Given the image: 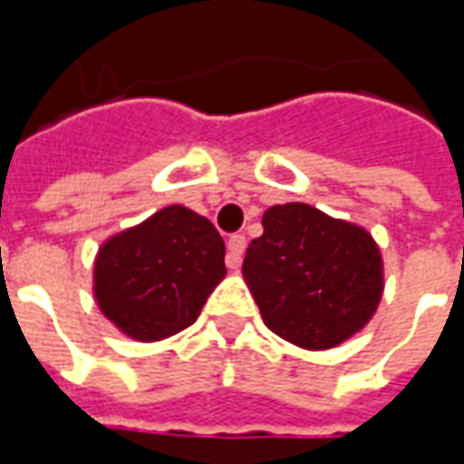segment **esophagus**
Returning <instances> with one entry per match:
<instances>
[{
	"label": "esophagus",
	"instance_id": "34e87169",
	"mask_svg": "<svg viewBox=\"0 0 464 464\" xmlns=\"http://www.w3.org/2000/svg\"><path fill=\"white\" fill-rule=\"evenodd\" d=\"M243 251H246V236L236 233V236H231V238H228V256H226V266H228L231 271L241 268Z\"/></svg>",
	"mask_w": 464,
	"mask_h": 464
}]
</instances>
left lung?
<instances>
[{
    "instance_id": "obj_1",
    "label": "left lung",
    "mask_w": 464,
    "mask_h": 464,
    "mask_svg": "<svg viewBox=\"0 0 464 464\" xmlns=\"http://www.w3.org/2000/svg\"><path fill=\"white\" fill-rule=\"evenodd\" d=\"M261 223L243 278L263 323L303 350L335 348L362 331L385 288L375 238L308 203L271 206Z\"/></svg>"
}]
</instances>
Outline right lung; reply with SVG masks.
Instances as JSON below:
<instances>
[{"label":"right lung","instance_id":"1","mask_svg":"<svg viewBox=\"0 0 464 464\" xmlns=\"http://www.w3.org/2000/svg\"><path fill=\"white\" fill-rule=\"evenodd\" d=\"M226 246L208 218L166 206L102 243L94 298L133 341L156 343L188 328L226 276Z\"/></svg>","mask_w":464,"mask_h":464}]
</instances>
